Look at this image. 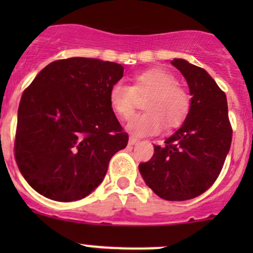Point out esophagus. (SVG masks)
Here are the masks:
<instances>
[{"label":"esophagus","mask_w":253,"mask_h":253,"mask_svg":"<svg viewBox=\"0 0 253 253\" xmlns=\"http://www.w3.org/2000/svg\"><path fill=\"white\" fill-rule=\"evenodd\" d=\"M137 142H139V139H138V138H136V137H133V136L129 137V139H128V143H129V144H136Z\"/></svg>","instance_id":"esophagus-1"}]
</instances>
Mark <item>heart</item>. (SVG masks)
I'll list each match as a JSON object with an SVG mask.
<instances>
[{
	"label": "heart",
	"mask_w": 253,
	"mask_h": 253,
	"mask_svg": "<svg viewBox=\"0 0 253 253\" xmlns=\"http://www.w3.org/2000/svg\"><path fill=\"white\" fill-rule=\"evenodd\" d=\"M148 95L144 110L129 121L128 129L136 136L157 134L167 125L178 127L191 110V95L177 84L175 76L162 68H150L137 73L132 85L116 82L109 90V104L121 119L128 120L136 110L137 96Z\"/></svg>",
	"instance_id": "1"
}]
</instances>
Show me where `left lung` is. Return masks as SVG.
Masks as SVG:
<instances>
[{"instance_id": "left-lung-1", "label": "left lung", "mask_w": 253, "mask_h": 253, "mask_svg": "<svg viewBox=\"0 0 253 253\" xmlns=\"http://www.w3.org/2000/svg\"><path fill=\"white\" fill-rule=\"evenodd\" d=\"M171 63L190 86V114L164 145H154L152 159L139 164V172L163 200L187 201L215 182L230 149L233 128L226 95L215 81L182 58Z\"/></svg>"}]
</instances>
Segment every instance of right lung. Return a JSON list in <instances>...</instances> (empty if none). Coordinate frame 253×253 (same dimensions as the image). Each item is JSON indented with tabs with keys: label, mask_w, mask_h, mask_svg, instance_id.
Here are the masks:
<instances>
[{
	"label": "right lung",
	"mask_w": 253,
	"mask_h": 253,
	"mask_svg": "<svg viewBox=\"0 0 253 253\" xmlns=\"http://www.w3.org/2000/svg\"><path fill=\"white\" fill-rule=\"evenodd\" d=\"M124 67L96 58L72 57L47 65L23 91L14 158L37 192L58 202L86 197L105 177L115 153L126 148L109 104Z\"/></svg>",
	"instance_id": "right-lung-1"
}]
</instances>
